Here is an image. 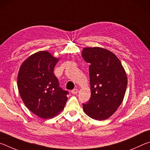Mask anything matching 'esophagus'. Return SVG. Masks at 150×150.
Instances as JSON below:
<instances>
[{
    "label": "esophagus",
    "instance_id": "34e87169",
    "mask_svg": "<svg viewBox=\"0 0 150 150\" xmlns=\"http://www.w3.org/2000/svg\"><path fill=\"white\" fill-rule=\"evenodd\" d=\"M78 93V89L77 88H74V89L71 91V93L73 94V95H77Z\"/></svg>",
    "mask_w": 150,
    "mask_h": 150
}]
</instances>
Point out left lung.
<instances>
[{"label":"left lung","instance_id":"left-lung-1","mask_svg":"<svg viewBox=\"0 0 150 150\" xmlns=\"http://www.w3.org/2000/svg\"><path fill=\"white\" fill-rule=\"evenodd\" d=\"M82 57L90 63L91 96L83 110L91 118L104 120L117 110L125 95L128 79L116 55L99 47H85Z\"/></svg>","mask_w":150,"mask_h":150}]
</instances>
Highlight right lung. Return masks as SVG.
Wrapping results in <instances>:
<instances>
[{"label":"right lung","mask_w":150,"mask_h":150,"mask_svg":"<svg viewBox=\"0 0 150 150\" xmlns=\"http://www.w3.org/2000/svg\"><path fill=\"white\" fill-rule=\"evenodd\" d=\"M59 58L46 51L30 55L20 66L18 88L24 105L40 118H52L63 110L68 91L59 87L54 73Z\"/></svg>","instance_id":"add662e5"}]
</instances>
